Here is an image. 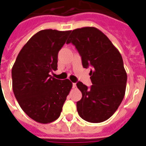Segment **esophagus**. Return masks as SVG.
Returning <instances> with one entry per match:
<instances>
[{"label": "esophagus", "instance_id": "esophagus-1", "mask_svg": "<svg viewBox=\"0 0 146 146\" xmlns=\"http://www.w3.org/2000/svg\"><path fill=\"white\" fill-rule=\"evenodd\" d=\"M73 88H76V83H73Z\"/></svg>", "mask_w": 146, "mask_h": 146}]
</instances>
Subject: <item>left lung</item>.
Listing matches in <instances>:
<instances>
[{
    "label": "left lung",
    "mask_w": 146,
    "mask_h": 146,
    "mask_svg": "<svg viewBox=\"0 0 146 146\" xmlns=\"http://www.w3.org/2000/svg\"><path fill=\"white\" fill-rule=\"evenodd\" d=\"M81 56L84 68L92 67V85L76 86L82 98L76 102L80 116L90 123L103 122L113 116L122 102L126 91L127 73L121 54L110 40L95 27L76 29L67 40Z\"/></svg>",
    "instance_id": "left-lung-1"
}]
</instances>
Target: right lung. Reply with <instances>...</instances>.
I'll return each instance as SVG.
<instances>
[{"instance_id": "obj_1", "label": "right lung", "mask_w": 146, "mask_h": 146, "mask_svg": "<svg viewBox=\"0 0 146 146\" xmlns=\"http://www.w3.org/2000/svg\"><path fill=\"white\" fill-rule=\"evenodd\" d=\"M69 31L44 30L34 34L18 54L12 70V89L19 104L36 122L57 119L73 84L49 74L57 70L58 53Z\"/></svg>"}]
</instances>
